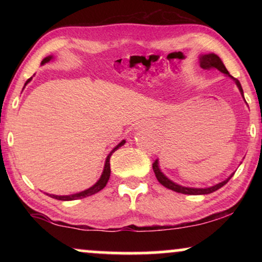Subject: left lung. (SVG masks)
Returning a JSON list of instances; mask_svg holds the SVG:
<instances>
[{
    "label": "left lung",
    "instance_id": "left-lung-1",
    "mask_svg": "<svg viewBox=\"0 0 262 262\" xmlns=\"http://www.w3.org/2000/svg\"><path fill=\"white\" fill-rule=\"evenodd\" d=\"M200 67L203 68V69L205 70H211V69H217L220 70L221 73H223L225 75H228L229 77H231L232 80L235 81V83L237 84V87L239 89V92H241V94L243 96V89L241 87V83H239V81L237 78H234L232 76H230V74H229V71L227 70V68L222 62L220 57L217 55H214V53H209V55H204V56H200ZM152 169H154V173L156 175V179L159 180V182L161 185H163L164 187L171 189V191L174 192H178V193H182V194H192V195H199V194H209V193H212L214 191H217V189H220L221 187H223V186L227 184V182L230 180L232 178V173L230 177H229L227 180L220 182V184L212 186V187H207V188H191V187H184V186H180L178 184H175L171 180H169L166 175H164L162 171H161L160 167H159V161H155V162L152 163Z\"/></svg>",
    "mask_w": 262,
    "mask_h": 262
}]
</instances>
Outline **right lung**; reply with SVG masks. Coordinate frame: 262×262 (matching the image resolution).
<instances>
[{
  "label": "right lung",
  "mask_w": 262,
  "mask_h": 262,
  "mask_svg": "<svg viewBox=\"0 0 262 262\" xmlns=\"http://www.w3.org/2000/svg\"><path fill=\"white\" fill-rule=\"evenodd\" d=\"M52 59V56H49V57H45L44 59L41 60V64H45L50 62V60ZM32 80L31 78H28V80L26 81V83H25V85H26L28 82H30ZM125 144V139L124 141H121L119 144H118L116 148H114L112 151H111L108 154V156H107L106 159V162H105V167H103V171L101 174V177H100V179L98 180V182L94 186H92V187H89L88 189H85V191H82L80 193H75V194H71V195H55V194H48L51 196V198H55L57 200H76V199H82V198H85V196H89V195H93L95 194V193H98L101 191V189L105 187L107 181L110 180V175H111V166H110V159H111V155L116 151L117 149H119L121 145Z\"/></svg>",
  "instance_id": "1"
}]
</instances>
